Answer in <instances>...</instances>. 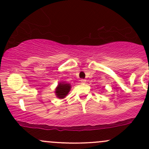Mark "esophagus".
Here are the masks:
<instances>
[{
  "label": "esophagus",
  "instance_id": "obj_1",
  "mask_svg": "<svg viewBox=\"0 0 149 149\" xmlns=\"http://www.w3.org/2000/svg\"><path fill=\"white\" fill-rule=\"evenodd\" d=\"M86 81L85 79H81V82L82 84H84Z\"/></svg>",
  "mask_w": 149,
  "mask_h": 149
}]
</instances>
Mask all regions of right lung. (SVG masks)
<instances>
[{
  "label": "right lung",
  "instance_id": "1",
  "mask_svg": "<svg viewBox=\"0 0 149 149\" xmlns=\"http://www.w3.org/2000/svg\"><path fill=\"white\" fill-rule=\"evenodd\" d=\"M70 89V86L68 84H59L56 88V95L58 98L63 99L65 97Z\"/></svg>",
  "mask_w": 149,
  "mask_h": 149
}]
</instances>
